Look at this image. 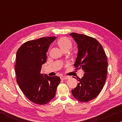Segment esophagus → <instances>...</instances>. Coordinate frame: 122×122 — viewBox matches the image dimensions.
I'll use <instances>...</instances> for the list:
<instances>
[{
	"mask_svg": "<svg viewBox=\"0 0 122 122\" xmlns=\"http://www.w3.org/2000/svg\"><path fill=\"white\" fill-rule=\"evenodd\" d=\"M60 78H61V79L62 80H67V79H68V78H69L68 77H67V76H61Z\"/></svg>",
	"mask_w": 122,
	"mask_h": 122,
	"instance_id": "esophagus-1",
	"label": "esophagus"
}]
</instances>
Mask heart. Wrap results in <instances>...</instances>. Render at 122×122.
<instances>
[{"mask_svg": "<svg viewBox=\"0 0 122 122\" xmlns=\"http://www.w3.org/2000/svg\"><path fill=\"white\" fill-rule=\"evenodd\" d=\"M57 45L63 51L69 50L72 46L71 40L66 37H61L60 38L57 40Z\"/></svg>", "mask_w": 122, "mask_h": 122, "instance_id": "b5f03b06", "label": "heart"}]
</instances>
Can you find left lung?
<instances>
[{
    "mask_svg": "<svg viewBox=\"0 0 122 122\" xmlns=\"http://www.w3.org/2000/svg\"><path fill=\"white\" fill-rule=\"evenodd\" d=\"M69 35L77 45L78 53L74 66L84 73L83 77L77 79L78 83L71 93L78 101L86 102L97 96L104 85L108 66L107 56L95 39L76 33Z\"/></svg>",
    "mask_w": 122,
    "mask_h": 122,
    "instance_id": "1",
    "label": "left lung"
}]
</instances>
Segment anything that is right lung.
<instances>
[{
  "mask_svg": "<svg viewBox=\"0 0 122 122\" xmlns=\"http://www.w3.org/2000/svg\"><path fill=\"white\" fill-rule=\"evenodd\" d=\"M55 39L56 36L45 37L28 41L16 54V82L25 95L38 104H45L52 100L60 82L59 76L40 73L49 45Z\"/></svg>",
  "mask_w": 122,
  "mask_h": 122,
  "instance_id": "right-lung-1",
  "label": "right lung"
}]
</instances>
